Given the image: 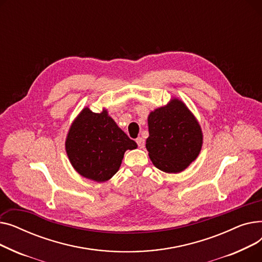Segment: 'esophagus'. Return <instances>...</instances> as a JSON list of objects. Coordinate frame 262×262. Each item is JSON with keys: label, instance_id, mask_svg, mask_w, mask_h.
Returning a JSON list of instances; mask_svg holds the SVG:
<instances>
[{"label": "esophagus", "instance_id": "34e87169", "mask_svg": "<svg viewBox=\"0 0 262 262\" xmlns=\"http://www.w3.org/2000/svg\"><path fill=\"white\" fill-rule=\"evenodd\" d=\"M136 142H137V144H138V146L140 148H143L145 146V140L142 138V137H138V138L136 139Z\"/></svg>", "mask_w": 262, "mask_h": 262}]
</instances>
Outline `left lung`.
I'll list each match as a JSON object with an SVG mask.
<instances>
[{"instance_id": "left-lung-1", "label": "left lung", "mask_w": 262, "mask_h": 262, "mask_svg": "<svg viewBox=\"0 0 262 262\" xmlns=\"http://www.w3.org/2000/svg\"><path fill=\"white\" fill-rule=\"evenodd\" d=\"M146 149L154 166L167 173L185 170L199 156L203 135L200 124L180 100L148 116Z\"/></svg>"}]
</instances>
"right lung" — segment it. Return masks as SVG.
Segmentation results:
<instances>
[{
    "instance_id": "right-lung-1",
    "label": "right lung",
    "mask_w": 262,
    "mask_h": 262,
    "mask_svg": "<svg viewBox=\"0 0 262 262\" xmlns=\"http://www.w3.org/2000/svg\"><path fill=\"white\" fill-rule=\"evenodd\" d=\"M137 144L122 132L106 110L101 114L85 108L73 122L66 150L73 168L95 182H106L119 170L124 153Z\"/></svg>"
}]
</instances>
